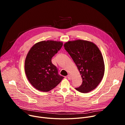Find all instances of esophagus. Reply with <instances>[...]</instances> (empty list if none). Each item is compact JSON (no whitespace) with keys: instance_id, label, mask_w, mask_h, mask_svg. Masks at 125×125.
Listing matches in <instances>:
<instances>
[{"instance_id":"1","label":"esophagus","mask_w":125,"mask_h":125,"mask_svg":"<svg viewBox=\"0 0 125 125\" xmlns=\"http://www.w3.org/2000/svg\"><path fill=\"white\" fill-rule=\"evenodd\" d=\"M67 78H68V80H70V79H71V76H70L69 74H68V75L67 76Z\"/></svg>"}]
</instances>
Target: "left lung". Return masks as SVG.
Masks as SVG:
<instances>
[{
    "instance_id": "8db88e82",
    "label": "left lung",
    "mask_w": 125,
    "mask_h": 125,
    "mask_svg": "<svg viewBox=\"0 0 125 125\" xmlns=\"http://www.w3.org/2000/svg\"><path fill=\"white\" fill-rule=\"evenodd\" d=\"M64 47L82 77V84L75 89L83 93L93 90L99 84L104 74V63L99 49L93 42L83 40L68 42Z\"/></svg>"
}]
</instances>
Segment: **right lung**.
<instances>
[{
	"label": "right lung",
	"mask_w": 125,
	"mask_h": 125,
	"mask_svg": "<svg viewBox=\"0 0 125 125\" xmlns=\"http://www.w3.org/2000/svg\"><path fill=\"white\" fill-rule=\"evenodd\" d=\"M63 43L53 41L35 44L26 56L25 73L29 82L37 90L48 92L53 89L64 78L58 74L52 58L61 49Z\"/></svg>",
	"instance_id": "1"
}]
</instances>
